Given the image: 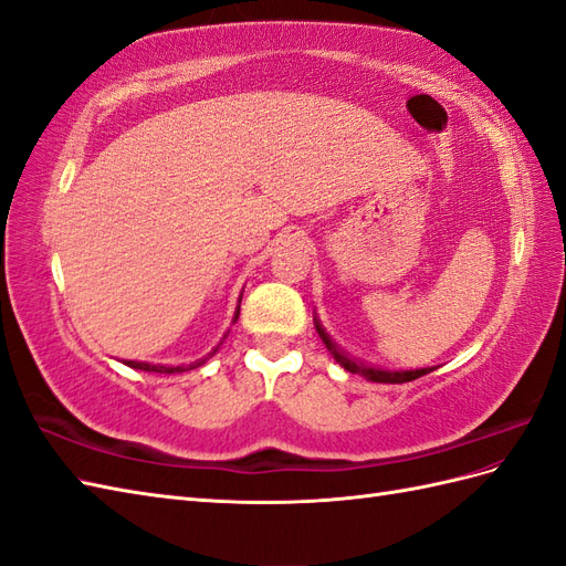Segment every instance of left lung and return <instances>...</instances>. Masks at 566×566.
<instances>
[{
  "instance_id": "8db88e82",
  "label": "left lung",
  "mask_w": 566,
  "mask_h": 566,
  "mask_svg": "<svg viewBox=\"0 0 566 566\" xmlns=\"http://www.w3.org/2000/svg\"><path fill=\"white\" fill-rule=\"evenodd\" d=\"M314 326H316V331H318V335H321V340L326 343V347L331 350V355L338 359V363L347 369V371H353V375H363V377H367L369 381H379V384H403V381H413V379H418V377H423V375H428L430 369H408V371H389V369H377V367H365L363 363H357V359H353L350 355H345L338 345H335V340L331 338V335L326 333V328L321 326V321L318 318H314Z\"/></svg>"
}]
</instances>
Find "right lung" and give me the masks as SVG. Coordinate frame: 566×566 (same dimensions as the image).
<instances>
[{
    "mask_svg": "<svg viewBox=\"0 0 566 566\" xmlns=\"http://www.w3.org/2000/svg\"><path fill=\"white\" fill-rule=\"evenodd\" d=\"M233 321H238V311H235V318ZM216 353V350H213ZM211 353V355H213ZM207 359V357H203ZM203 359H199V363H191V365H187V367H165V365H148V363H124V365H128V367H134V369H146V371H160V375H175V371H185V369H195V367H199V365H203Z\"/></svg>",
    "mask_w": 566,
    "mask_h": 566,
    "instance_id": "right-lung-1",
    "label": "right lung"
}]
</instances>
